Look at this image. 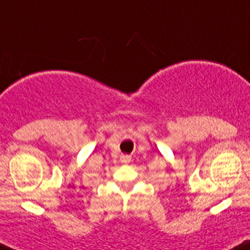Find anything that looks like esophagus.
Listing matches in <instances>:
<instances>
[{
    "label": "esophagus",
    "mask_w": 250,
    "mask_h": 250,
    "mask_svg": "<svg viewBox=\"0 0 250 250\" xmlns=\"http://www.w3.org/2000/svg\"><path fill=\"white\" fill-rule=\"evenodd\" d=\"M131 161V156L130 155H121V163H123V164H128V163H130Z\"/></svg>",
    "instance_id": "obj_1"
}]
</instances>
